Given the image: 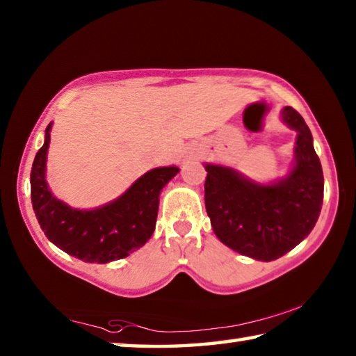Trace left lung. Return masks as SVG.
I'll use <instances>...</instances> for the list:
<instances>
[{
  "label": "left lung",
  "mask_w": 356,
  "mask_h": 356,
  "mask_svg": "<svg viewBox=\"0 0 356 356\" xmlns=\"http://www.w3.org/2000/svg\"><path fill=\"white\" fill-rule=\"evenodd\" d=\"M281 120L297 131L284 177L261 184L231 166L204 163L206 210L215 236L238 254L275 261L309 236L323 201V172L305 119L286 106Z\"/></svg>",
  "instance_id": "obj_1"
}]
</instances>
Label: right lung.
I'll return each instance as SVG.
<instances>
[{"label": "right lung", "mask_w": 356, "mask_h": 356, "mask_svg": "<svg viewBox=\"0 0 356 356\" xmlns=\"http://www.w3.org/2000/svg\"><path fill=\"white\" fill-rule=\"evenodd\" d=\"M51 125L45 129L44 146L35 154L31 170V202L47 238L67 254L91 264H108L140 250L154 234L160 191L179 168H154L100 207H70L53 195L45 179Z\"/></svg>", "instance_id": "right-lung-1"}]
</instances>
